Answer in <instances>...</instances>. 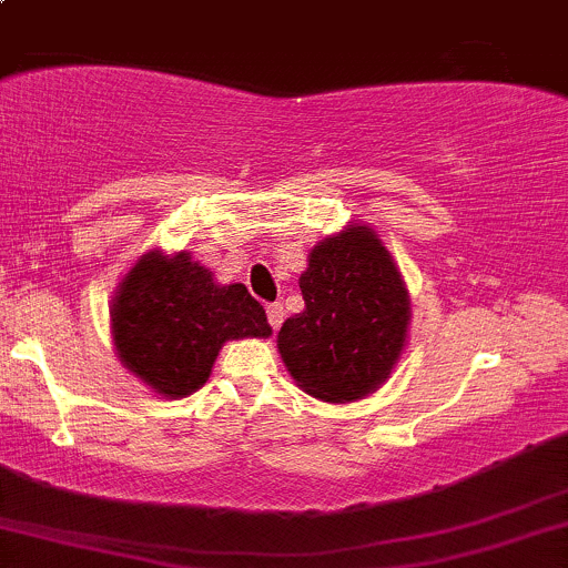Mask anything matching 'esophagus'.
<instances>
[{
    "mask_svg": "<svg viewBox=\"0 0 568 568\" xmlns=\"http://www.w3.org/2000/svg\"><path fill=\"white\" fill-rule=\"evenodd\" d=\"M266 317H270V326L277 332V328L283 326V317H285L283 304H270V307H266Z\"/></svg>",
    "mask_w": 568,
    "mask_h": 568,
    "instance_id": "esophagus-1",
    "label": "esophagus"
}]
</instances>
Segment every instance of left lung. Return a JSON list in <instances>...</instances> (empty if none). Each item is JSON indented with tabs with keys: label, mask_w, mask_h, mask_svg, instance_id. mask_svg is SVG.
<instances>
[{
	"label": "left lung",
	"mask_w": 568,
	"mask_h": 568,
	"mask_svg": "<svg viewBox=\"0 0 568 568\" xmlns=\"http://www.w3.org/2000/svg\"><path fill=\"white\" fill-rule=\"evenodd\" d=\"M304 310L283 323L277 351L304 394L351 404L383 388L407 345L409 294L379 234L351 223L307 255Z\"/></svg>",
	"instance_id": "8db88e82"
}]
</instances>
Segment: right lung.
<instances>
[{
	"label": "right lung",
	"instance_id": "1",
	"mask_svg": "<svg viewBox=\"0 0 568 568\" xmlns=\"http://www.w3.org/2000/svg\"><path fill=\"white\" fill-rule=\"evenodd\" d=\"M118 361L161 398H185L232 339H266V313L242 283L221 285L189 251L142 253L110 302Z\"/></svg>",
	"mask_w": 568,
	"mask_h": 568
}]
</instances>
